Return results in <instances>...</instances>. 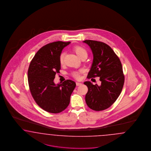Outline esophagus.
Instances as JSON below:
<instances>
[{"label": "esophagus", "instance_id": "34e87169", "mask_svg": "<svg viewBox=\"0 0 151 151\" xmlns=\"http://www.w3.org/2000/svg\"><path fill=\"white\" fill-rule=\"evenodd\" d=\"M81 85H82V83H79V82H76V85L78 86Z\"/></svg>", "mask_w": 151, "mask_h": 151}]
</instances>
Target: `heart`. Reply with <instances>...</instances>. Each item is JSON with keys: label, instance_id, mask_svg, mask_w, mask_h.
I'll return each mask as SVG.
<instances>
[{"label": "heart", "instance_id": "obj_1", "mask_svg": "<svg viewBox=\"0 0 151 151\" xmlns=\"http://www.w3.org/2000/svg\"><path fill=\"white\" fill-rule=\"evenodd\" d=\"M73 51L76 53V54L78 56L79 58L81 59L82 58H87L88 55L87 51L86 50L85 48L81 46H74L72 48ZM65 53L64 52L61 53L59 56V62L61 65L64 64V58H65ZM83 73L82 70H79L78 71H74L72 73V76L74 78L79 79L81 78V74Z\"/></svg>", "mask_w": 151, "mask_h": 151}]
</instances>
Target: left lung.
Here are the masks:
<instances>
[{"label": "left lung", "mask_w": 151, "mask_h": 151, "mask_svg": "<svg viewBox=\"0 0 151 151\" xmlns=\"http://www.w3.org/2000/svg\"><path fill=\"white\" fill-rule=\"evenodd\" d=\"M92 50L93 59L87 78L100 77L101 85H93L90 81L84 84L88 87L85 100L93 111H103L110 107L122 91L125 76L121 63L110 46L105 43L86 40Z\"/></svg>", "instance_id": "left-lung-1"}]
</instances>
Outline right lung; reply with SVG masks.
Segmentation results:
<instances>
[{
    "label": "right lung",
    "instance_id": "add662e5",
    "mask_svg": "<svg viewBox=\"0 0 151 151\" xmlns=\"http://www.w3.org/2000/svg\"><path fill=\"white\" fill-rule=\"evenodd\" d=\"M70 43L57 41L43 46L34 56L28 69V83L33 99L42 109L49 113L64 111L76 86L70 79L57 85L53 82L61 69L59 56Z\"/></svg>",
    "mask_w": 151,
    "mask_h": 151
}]
</instances>
